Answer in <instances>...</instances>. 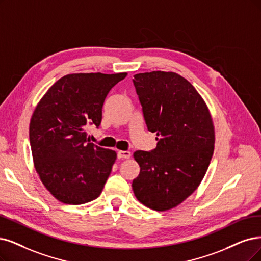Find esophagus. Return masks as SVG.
I'll list each match as a JSON object with an SVG mask.
<instances>
[{
  "label": "esophagus",
  "instance_id": "34e87169",
  "mask_svg": "<svg viewBox=\"0 0 261 261\" xmlns=\"http://www.w3.org/2000/svg\"><path fill=\"white\" fill-rule=\"evenodd\" d=\"M117 157L119 159H128L131 157V152L128 150H119L117 152Z\"/></svg>",
  "mask_w": 261,
  "mask_h": 261
}]
</instances>
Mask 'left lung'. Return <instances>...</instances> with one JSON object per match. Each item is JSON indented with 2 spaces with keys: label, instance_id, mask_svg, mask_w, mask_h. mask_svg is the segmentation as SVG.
Instances as JSON below:
<instances>
[{
  "label": "left lung",
  "instance_id": "8db88e82",
  "mask_svg": "<svg viewBox=\"0 0 261 261\" xmlns=\"http://www.w3.org/2000/svg\"><path fill=\"white\" fill-rule=\"evenodd\" d=\"M147 129L156 132L157 147L137 150L140 174L134 196L145 206L163 212L179 205L203 179L214 152L215 130L203 98L174 72L134 75Z\"/></svg>",
  "mask_w": 261,
  "mask_h": 261
}]
</instances>
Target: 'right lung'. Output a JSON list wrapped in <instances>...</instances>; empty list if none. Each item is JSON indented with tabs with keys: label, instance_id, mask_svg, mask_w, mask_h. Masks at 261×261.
I'll list each match as a JSON object with an SVG mask.
<instances>
[{
	"label": "right lung",
	"instance_id": "1",
	"mask_svg": "<svg viewBox=\"0 0 261 261\" xmlns=\"http://www.w3.org/2000/svg\"><path fill=\"white\" fill-rule=\"evenodd\" d=\"M127 73H74L58 80L37 103L29 127L35 171L46 189L65 204L98 198L117 158L87 140L99 127L106 95Z\"/></svg>",
	"mask_w": 261,
	"mask_h": 261
}]
</instances>
